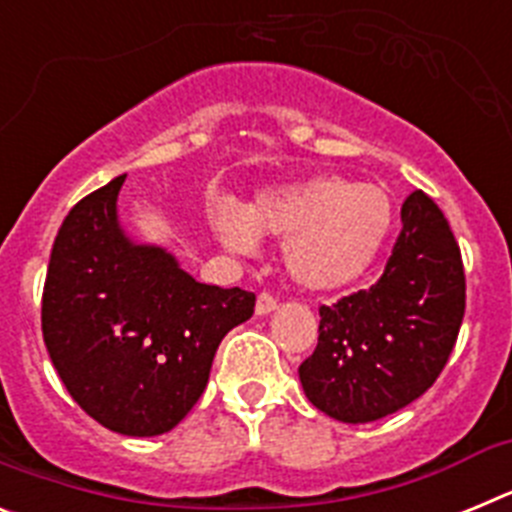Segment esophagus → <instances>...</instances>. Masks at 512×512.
Wrapping results in <instances>:
<instances>
[{
    "instance_id": "obj_1",
    "label": "esophagus",
    "mask_w": 512,
    "mask_h": 512,
    "mask_svg": "<svg viewBox=\"0 0 512 512\" xmlns=\"http://www.w3.org/2000/svg\"><path fill=\"white\" fill-rule=\"evenodd\" d=\"M277 297L269 295V292H261L259 300H256V315H269V312L277 310Z\"/></svg>"
}]
</instances>
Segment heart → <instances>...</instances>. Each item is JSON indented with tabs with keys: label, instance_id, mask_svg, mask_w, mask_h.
Masks as SVG:
<instances>
[{
	"label": "heart",
	"instance_id": "heart-1",
	"mask_svg": "<svg viewBox=\"0 0 512 512\" xmlns=\"http://www.w3.org/2000/svg\"><path fill=\"white\" fill-rule=\"evenodd\" d=\"M207 215L220 243L238 253H251L256 235L287 241L284 264L292 279L320 292L356 282L377 261L395 223L387 189L338 174L261 189L243 207L215 200Z\"/></svg>",
	"mask_w": 512,
	"mask_h": 512
}]
</instances>
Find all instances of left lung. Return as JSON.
I'll list each match as a JSON object with an SVG mask.
<instances>
[{"mask_svg":"<svg viewBox=\"0 0 512 512\" xmlns=\"http://www.w3.org/2000/svg\"><path fill=\"white\" fill-rule=\"evenodd\" d=\"M377 284L320 307L318 346L300 364L307 400L341 423H372L418 400L459 336L467 284L436 202L413 192Z\"/></svg>","mask_w":512,"mask_h":512,"instance_id":"obj_1","label":"left lung"}]
</instances>
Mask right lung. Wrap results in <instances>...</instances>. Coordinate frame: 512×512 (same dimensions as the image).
<instances>
[{"label": "right lung", "mask_w": 512, "mask_h": 512, "mask_svg": "<svg viewBox=\"0 0 512 512\" xmlns=\"http://www.w3.org/2000/svg\"><path fill=\"white\" fill-rule=\"evenodd\" d=\"M125 174L76 202L43 287V341L79 408L122 436H161L205 392L228 330L256 295L202 284L117 217Z\"/></svg>", "instance_id": "add662e5"}]
</instances>
